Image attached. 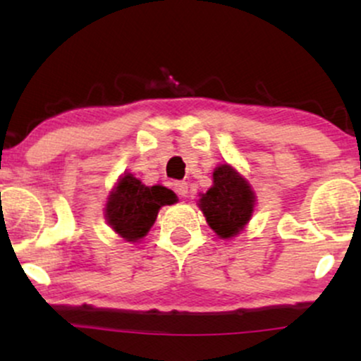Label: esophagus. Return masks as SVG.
<instances>
[{
  "label": "esophagus",
  "instance_id": "obj_1",
  "mask_svg": "<svg viewBox=\"0 0 361 361\" xmlns=\"http://www.w3.org/2000/svg\"><path fill=\"white\" fill-rule=\"evenodd\" d=\"M173 188H175L178 197H186L188 195V183L186 181H175Z\"/></svg>",
  "mask_w": 361,
  "mask_h": 361
}]
</instances>
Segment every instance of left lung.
Masks as SVG:
<instances>
[{
	"label": "left lung",
	"instance_id": "left-lung-1",
	"mask_svg": "<svg viewBox=\"0 0 361 361\" xmlns=\"http://www.w3.org/2000/svg\"><path fill=\"white\" fill-rule=\"evenodd\" d=\"M255 192L250 183L229 164L214 169V185L202 193L198 207L207 224L222 239L238 235L255 210Z\"/></svg>",
	"mask_w": 361,
	"mask_h": 361
}]
</instances>
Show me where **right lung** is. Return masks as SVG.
<instances>
[{
    "instance_id": "add662e5",
    "label": "right lung",
    "mask_w": 361,
    "mask_h": 361,
    "mask_svg": "<svg viewBox=\"0 0 361 361\" xmlns=\"http://www.w3.org/2000/svg\"><path fill=\"white\" fill-rule=\"evenodd\" d=\"M176 202V195L166 186H146L127 173L111 190L105 207L106 222L128 243H137L149 233L163 205Z\"/></svg>"
}]
</instances>
